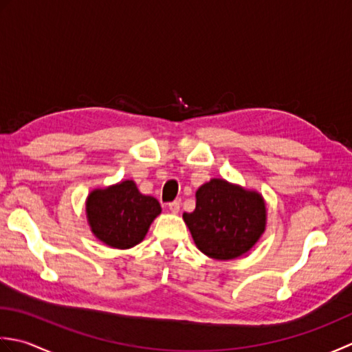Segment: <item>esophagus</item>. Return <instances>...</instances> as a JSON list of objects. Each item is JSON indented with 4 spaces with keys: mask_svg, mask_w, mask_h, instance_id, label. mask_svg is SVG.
<instances>
[{
    "mask_svg": "<svg viewBox=\"0 0 352 352\" xmlns=\"http://www.w3.org/2000/svg\"><path fill=\"white\" fill-rule=\"evenodd\" d=\"M167 208H168L170 212L177 214L179 210H181V202H179V200H175V202H170V204L167 205Z\"/></svg>",
    "mask_w": 352,
    "mask_h": 352,
    "instance_id": "34e87169",
    "label": "esophagus"
}]
</instances>
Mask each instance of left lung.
I'll return each mask as SVG.
<instances>
[{
	"mask_svg": "<svg viewBox=\"0 0 352 352\" xmlns=\"http://www.w3.org/2000/svg\"><path fill=\"white\" fill-rule=\"evenodd\" d=\"M182 217L200 252L214 260H234L260 240L267 211L260 192L211 179L196 191V210Z\"/></svg>",
	"mask_w": 352,
	"mask_h": 352,
	"instance_id": "1",
	"label": "left lung"
}]
</instances>
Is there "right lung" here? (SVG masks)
Returning <instances> with one entry per match:
<instances>
[{
    "label": "right lung",
    "instance_id": "1",
    "mask_svg": "<svg viewBox=\"0 0 352 352\" xmlns=\"http://www.w3.org/2000/svg\"><path fill=\"white\" fill-rule=\"evenodd\" d=\"M161 205L152 196L141 195L133 181L97 188L86 199V217L91 231L104 245L133 248L144 240Z\"/></svg>",
    "mask_w": 352,
    "mask_h": 352
}]
</instances>
